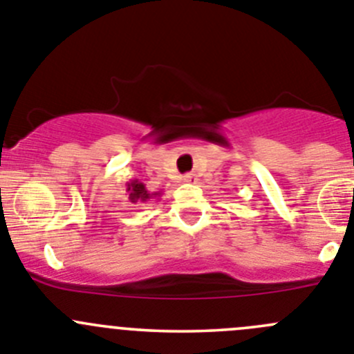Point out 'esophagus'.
<instances>
[{"label": "esophagus", "mask_w": 354, "mask_h": 354, "mask_svg": "<svg viewBox=\"0 0 354 354\" xmlns=\"http://www.w3.org/2000/svg\"><path fill=\"white\" fill-rule=\"evenodd\" d=\"M183 181H185V183H192V181H196V176H194L192 173H188V174H185V176H183Z\"/></svg>", "instance_id": "obj_1"}]
</instances>
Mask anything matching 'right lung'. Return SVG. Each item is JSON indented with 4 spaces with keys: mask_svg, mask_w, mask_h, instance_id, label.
<instances>
[{
    "mask_svg": "<svg viewBox=\"0 0 354 354\" xmlns=\"http://www.w3.org/2000/svg\"><path fill=\"white\" fill-rule=\"evenodd\" d=\"M127 194H129V199L131 203H148L151 199H158L160 197V192H150L145 183L138 180H131L127 183Z\"/></svg>",
    "mask_w": 354,
    "mask_h": 354,
    "instance_id": "add662e5",
    "label": "right lung"
}]
</instances>
